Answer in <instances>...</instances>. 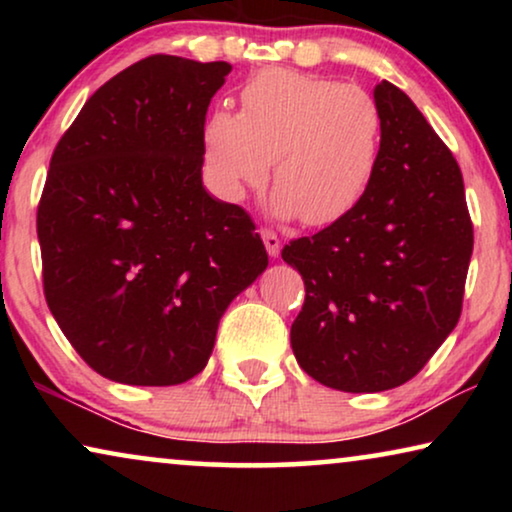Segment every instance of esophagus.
<instances>
[{"label": "esophagus", "instance_id": "34e87169", "mask_svg": "<svg viewBox=\"0 0 512 512\" xmlns=\"http://www.w3.org/2000/svg\"><path fill=\"white\" fill-rule=\"evenodd\" d=\"M261 235H263V244H265V249H268V254L272 258H277L279 249H282V242H279L277 233H272V230L265 228V230H261Z\"/></svg>", "mask_w": 512, "mask_h": 512}]
</instances>
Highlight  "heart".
<instances>
[{"label": "heart", "mask_w": 512, "mask_h": 512, "mask_svg": "<svg viewBox=\"0 0 512 512\" xmlns=\"http://www.w3.org/2000/svg\"><path fill=\"white\" fill-rule=\"evenodd\" d=\"M382 116L356 86L293 69H263L240 90V114L216 109L202 130L205 158L230 200L268 181L272 212L326 226L359 205L380 163Z\"/></svg>", "instance_id": "heart-1"}]
</instances>
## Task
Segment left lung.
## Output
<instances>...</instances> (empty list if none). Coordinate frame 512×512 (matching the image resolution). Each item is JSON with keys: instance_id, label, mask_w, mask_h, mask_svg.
Masks as SVG:
<instances>
[{"instance_id": "8db88e82", "label": "left lung", "mask_w": 512, "mask_h": 512, "mask_svg": "<svg viewBox=\"0 0 512 512\" xmlns=\"http://www.w3.org/2000/svg\"><path fill=\"white\" fill-rule=\"evenodd\" d=\"M380 163L352 212L282 249L303 275L291 347L307 375L375 394L412 380L457 326L473 254L457 160L415 102L382 81Z\"/></svg>"}]
</instances>
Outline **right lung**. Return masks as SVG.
Instances as JSON below:
<instances>
[{"label": "right lung", "instance_id": "right-lung-1", "mask_svg": "<svg viewBox=\"0 0 512 512\" xmlns=\"http://www.w3.org/2000/svg\"><path fill=\"white\" fill-rule=\"evenodd\" d=\"M230 69L139 60L95 90L53 151L37 212L46 303L107 380H191L223 312L268 268L251 216L202 186L207 107Z\"/></svg>", "mask_w": 512, "mask_h": 512}]
</instances>
